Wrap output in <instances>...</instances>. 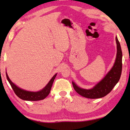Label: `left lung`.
Instances as JSON below:
<instances>
[{
  "instance_id": "obj_1",
  "label": "left lung",
  "mask_w": 130,
  "mask_h": 130,
  "mask_svg": "<svg viewBox=\"0 0 130 130\" xmlns=\"http://www.w3.org/2000/svg\"><path fill=\"white\" fill-rule=\"evenodd\" d=\"M117 44V54L115 62L111 70L105 77L91 89H82L72 82L73 88L77 93L84 98L98 99L104 97L111 92L120 78L122 70V52L118 38L116 37Z\"/></svg>"
}]
</instances>
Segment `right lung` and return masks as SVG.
Masks as SVG:
<instances>
[{
	"instance_id": "right-lung-1",
	"label": "right lung",
	"mask_w": 130,
	"mask_h": 130,
	"mask_svg": "<svg viewBox=\"0 0 130 130\" xmlns=\"http://www.w3.org/2000/svg\"><path fill=\"white\" fill-rule=\"evenodd\" d=\"M57 76V74L53 77L50 80V81L47 84L46 86L41 91L38 92H30L27 91L25 90H23L22 89L19 88V87L16 86L14 83H13L10 80L9 77L6 73V77L9 82L11 86L13 91H14L16 95L19 97L21 99L24 100H28V101H38L43 100L44 99L46 98L48 96V94L50 93V90H51L53 83L54 82V80L56 77Z\"/></svg>"
}]
</instances>
